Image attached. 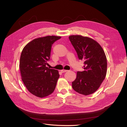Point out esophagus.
I'll return each instance as SVG.
<instances>
[{
	"instance_id": "esophagus-1",
	"label": "esophagus",
	"mask_w": 127,
	"mask_h": 127,
	"mask_svg": "<svg viewBox=\"0 0 127 127\" xmlns=\"http://www.w3.org/2000/svg\"><path fill=\"white\" fill-rule=\"evenodd\" d=\"M67 70H61V72H62V73L66 72H67Z\"/></svg>"
}]
</instances>
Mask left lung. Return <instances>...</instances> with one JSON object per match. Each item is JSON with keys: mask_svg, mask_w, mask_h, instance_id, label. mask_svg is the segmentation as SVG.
I'll use <instances>...</instances> for the list:
<instances>
[{"mask_svg": "<svg viewBox=\"0 0 127 127\" xmlns=\"http://www.w3.org/2000/svg\"><path fill=\"white\" fill-rule=\"evenodd\" d=\"M79 60L84 61V71L77 72L72 82V88L85 95L93 94L105 79L107 60L104 51L97 42L91 38L82 35L69 36Z\"/></svg>", "mask_w": 127, "mask_h": 127, "instance_id": "left-lung-1", "label": "left lung"}]
</instances>
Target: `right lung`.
I'll list each match as a JSON object with an SVG mask.
<instances>
[{
  "label": "right lung",
  "instance_id": "1",
  "mask_svg": "<svg viewBox=\"0 0 127 127\" xmlns=\"http://www.w3.org/2000/svg\"><path fill=\"white\" fill-rule=\"evenodd\" d=\"M60 36H47L35 39L23 49L20 61L22 81L31 93L44 97L54 91L59 77L57 70L46 67L50 59L52 45Z\"/></svg>",
  "mask_w": 127,
  "mask_h": 127
}]
</instances>
